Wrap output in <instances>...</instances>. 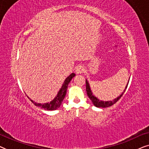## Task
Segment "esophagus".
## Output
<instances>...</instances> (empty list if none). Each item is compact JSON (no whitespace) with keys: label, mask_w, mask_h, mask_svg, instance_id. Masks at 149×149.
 Returning <instances> with one entry per match:
<instances>
[{"label":"esophagus","mask_w":149,"mask_h":149,"mask_svg":"<svg viewBox=\"0 0 149 149\" xmlns=\"http://www.w3.org/2000/svg\"><path fill=\"white\" fill-rule=\"evenodd\" d=\"M84 70H85V68L82 65H78V66L76 67V69H75V71H76L77 74H81V73L84 72Z\"/></svg>","instance_id":"esophagus-1"}]
</instances>
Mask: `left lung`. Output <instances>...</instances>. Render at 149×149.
I'll return each mask as SVG.
<instances>
[{
  "instance_id": "8db88e82",
  "label": "left lung",
  "mask_w": 149,
  "mask_h": 149,
  "mask_svg": "<svg viewBox=\"0 0 149 149\" xmlns=\"http://www.w3.org/2000/svg\"><path fill=\"white\" fill-rule=\"evenodd\" d=\"M130 81V79H129ZM85 82H86V91H87V94L88 95V97H89V99L91 100V102H92V103L93 104V105L95 106V107H96L97 108H107V107H111V106L113 105L114 104H115L121 98V97L123 95V94L124 93V92L125 91V89H127V85L128 83H129V81L127 82V84L126 85L125 89H124L123 92L121 95H119V96H118L117 98L114 99L112 101H102V100H99L97 97H96L93 94L92 91L91 90V88H90V86H89V82L87 80L85 81Z\"/></svg>"
}]
</instances>
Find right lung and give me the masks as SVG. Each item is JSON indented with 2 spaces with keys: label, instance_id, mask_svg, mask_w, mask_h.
<instances>
[{
  "label": "right lung",
  "instance_id": "right-lung-1",
  "mask_svg": "<svg viewBox=\"0 0 149 149\" xmlns=\"http://www.w3.org/2000/svg\"><path fill=\"white\" fill-rule=\"evenodd\" d=\"M74 76H75V74L72 72V74H70L66 79H65L62 87H61L60 89L58 91V94H57L56 96L55 97V98L52 101H51L50 102L44 103V104L36 103L30 98L29 99L34 105L36 106V107H40L45 110H47V111H55V110L58 109V108H60L63 102V100L64 99L65 96H66L67 88H68V85L69 84V83L70 82V81L72 80V79Z\"/></svg>",
  "mask_w": 149,
  "mask_h": 149
}]
</instances>
